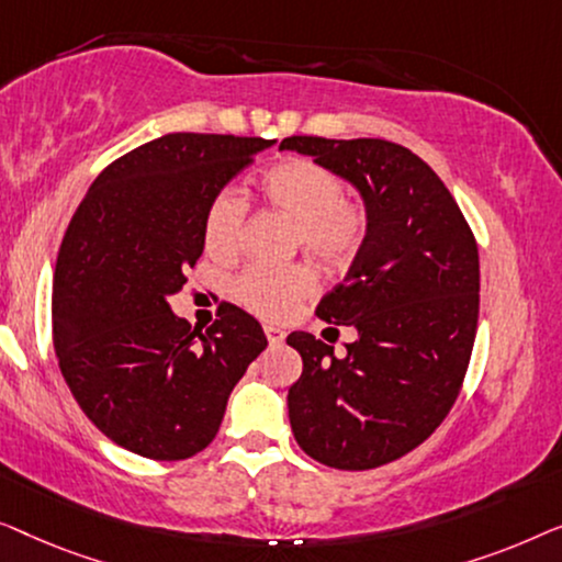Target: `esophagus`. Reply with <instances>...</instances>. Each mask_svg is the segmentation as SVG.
I'll return each instance as SVG.
<instances>
[{
	"label": "esophagus",
	"instance_id": "obj_1",
	"mask_svg": "<svg viewBox=\"0 0 562 562\" xmlns=\"http://www.w3.org/2000/svg\"><path fill=\"white\" fill-rule=\"evenodd\" d=\"M265 336L267 341H270V346H280L284 341V330L274 326H265Z\"/></svg>",
	"mask_w": 562,
	"mask_h": 562
}]
</instances>
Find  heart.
<instances>
[{"label": "heart", "instance_id": "1", "mask_svg": "<svg viewBox=\"0 0 562 562\" xmlns=\"http://www.w3.org/2000/svg\"><path fill=\"white\" fill-rule=\"evenodd\" d=\"M259 188L274 211L297 221V247H305L330 270H346L357 262L369 236V209L363 201L344 195V178L336 170L307 157H292L267 170ZM247 213V199L234 188H224L209 201L203 241L213 257L228 259L241 249ZM315 288L318 272L307 262L255 265L236 278L234 295L265 318H282Z\"/></svg>", "mask_w": 562, "mask_h": 562}]
</instances>
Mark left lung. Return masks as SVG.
<instances>
[{
	"label": "left lung",
	"instance_id": "left-lung-1",
	"mask_svg": "<svg viewBox=\"0 0 562 562\" xmlns=\"http://www.w3.org/2000/svg\"><path fill=\"white\" fill-rule=\"evenodd\" d=\"M359 188L369 236L318 318L353 326L334 346L295 330L303 357L290 386L297 446L323 465L367 471L392 463L436 432L469 371L479 326V247L442 180L407 147L386 139L288 137Z\"/></svg>",
	"mask_w": 562,
	"mask_h": 562
}]
</instances>
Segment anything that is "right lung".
<instances>
[{
  "mask_svg": "<svg viewBox=\"0 0 562 562\" xmlns=\"http://www.w3.org/2000/svg\"><path fill=\"white\" fill-rule=\"evenodd\" d=\"M272 139L172 132L116 157L63 236L53 346L70 394L109 440L183 461L216 438L228 394L265 351L259 323L224 303L205 334L170 311L203 255L205 205Z\"/></svg>",
  "mask_w": 562,
  "mask_h": 562,
  "instance_id": "obj_1",
  "label": "right lung"
}]
</instances>
